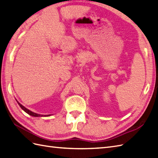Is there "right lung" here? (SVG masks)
Masks as SVG:
<instances>
[{"label":"right lung","mask_w":158,"mask_h":158,"mask_svg":"<svg viewBox=\"0 0 158 158\" xmlns=\"http://www.w3.org/2000/svg\"><path fill=\"white\" fill-rule=\"evenodd\" d=\"M17 103L19 104V106L21 107V108L22 109V110L25 111V112H26L27 114H28L29 115H31V116H34V117H38V116H49V115H40V114H36V113H34V112H32V111H30L29 110H27V108H26L24 106H23L22 104H20L18 101H17Z\"/></svg>","instance_id":"1"}]
</instances>
